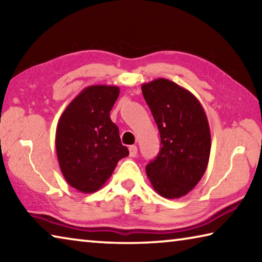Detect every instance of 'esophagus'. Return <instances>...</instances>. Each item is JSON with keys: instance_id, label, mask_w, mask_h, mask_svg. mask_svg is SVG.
<instances>
[{"instance_id": "obj_1", "label": "esophagus", "mask_w": 262, "mask_h": 262, "mask_svg": "<svg viewBox=\"0 0 262 262\" xmlns=\"http://www.w3.org/2000/svg\"><path fill=\"white\" fill-rule=\"evenodd\" d=\"M137 155V147L136 145H130L129 147V156L130 157H136Z\"/></svg>"}]
</instances>
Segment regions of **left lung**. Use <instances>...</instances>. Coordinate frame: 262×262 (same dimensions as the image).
<instances>
[{
	"instance_id": "obj_1",
	"label": "left lung",
	"mask_w": 262,
	"mask_h": 262,
	"mask_svg": "<svg viewBox=\"0 0 262 262\" xmlns=\"http://www.w3.org/2000/svg\"><path fill=\"white\" fill-rule=\"evenodd\" d=\"M142 94L161 135V151L145 171L165 199L190 192L207 170L211 137L202 105L192 92L166 78L142 84Z\"/></svg>"
}]
</instances>
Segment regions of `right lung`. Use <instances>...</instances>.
Masks as SVG:
<instances>
[{
  "label": "right lung",
  "mask_w": 262,
  "mask_h": 262,
  "mask_svg": "<svg viewBox=\"0 0 262 262\" xmlns=\"http://www.w3.org/2000/svg\"><path fill=\"white\" fill-rule=\"evenodd\" d=\"M120 89L90 85L72 100L57 122L55 148L62 174L81 193L98 190L129 155L110 112Z\"/></svg>",
  "instance_id": "add662e5"
}]
</instances>
